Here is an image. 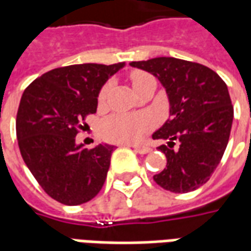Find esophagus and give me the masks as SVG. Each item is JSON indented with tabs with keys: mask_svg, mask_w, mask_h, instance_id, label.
Masks as SVG:
<instances>
[{
	"mask_svg": "<svg viewBox=\"0 0 251 251\" xmlns=\"http://www.w3.org/2000/svg\"><path fill=\"white\" fill-rule=\"evenodd\" d=\"M133 149H134L137 153H140V154H147V153H149L152 151L149 147H138V145H137V147H133Z\"/></svg>",
	"mask_w": 251,
	"mask_h": 251,
	"instance_id": "1",
	"label": "esophagus"
}]
</instances>
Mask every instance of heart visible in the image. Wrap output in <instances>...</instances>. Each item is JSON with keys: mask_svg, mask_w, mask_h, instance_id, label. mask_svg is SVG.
<instances>
[{"mask_svg": "<svg viewBox=\"0 0 251 251\" xmlns=\"http://www.w3.org/2000/svg\"><path fill=\"white\" fill-rule=\"evenodd\" d=\"M131 84L134 90L142 84L154 80L153 76L142 71L131 74ZM110 90L107 83L99 93V102H103ZM153 127V120L148 114H113L104 118L100 124V131L104 138L121 144H137Z\"/></svg>", "mask_w": 251, "mask_h": 251, "instance_id": "b5f03b06", "label": "heart"}]
</instances>
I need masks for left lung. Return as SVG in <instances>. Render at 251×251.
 Returning <instances> with one entry per match:
<instances>
[{"mask_svg":"<svg viewBox=\"0 0 251 251\" xmlns=\"http://www.w3.org/2000/svg\"><path fill=\"white\" fill-rule=\"evenodd\" d=\"M163 84L169 100V117L153 140L160 145L167 167L153 179L167 191L184 194L210 180L221 163L230 138L234 109L226 83L208 67L176 57L131 62ZM177 142L179 147L173 149Z\"/></svg>","mask_w":251,"mask_h":251,"instance_id":"1","label":"left lung"}]
</instances>
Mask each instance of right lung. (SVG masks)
Returning a JSON list of instances; mask_svg holds the SVG:
<instances>
[{
  "label": "right lung",
  "instance_id": "add662e5",
  "mask_svg": "<svg viewBox=\"0 0 251 251\" xmlns=\"http://www.w3.org/2000/svg\"><path fill=\"white\" fill-rule=\"evenodd\" d=\"M124 67L86 63L55 68L21 97L16 120L21 156L41 188L63 204H83L103 187L114 147L87 149L75 137L80 121L97 113L100 88Z\"/></svg>",
  "mask_w": 251,
  "mask_h": 251
}]
</instances>
